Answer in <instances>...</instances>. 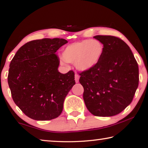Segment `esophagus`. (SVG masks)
Returning <instances> with one entry per match:
<instances>
[{
    "instance_id": "obj_1",
    "label": "esophagus",
    "mask_w": 148,
    "mask_h": 148,
    "mask_svg": "<svg viewBox=\"0 0 148 148\" xmlns=\"http://www.w3.org/2000/svg\"><path fill=\"white\" fill-rule=\"evenodd\" d=\"M79 79V75H77V74H75V81H76V82H78Z\"/></svg>"
}]
</instances>
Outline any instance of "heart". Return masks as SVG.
I'll return each instance as SVG.
<instances>
[{
  "instance_id": "heart-1",
  "label": "heart",
  "mask_w": 148,
  "mask_h": 148,
  "mask_svg": "<svg viewBox=\"0 0 148 148\" xmlns=\"http://www.w3.org/2000/svg\"><path fill=\"white\" fill-rule=\"evenodd\" d=\"M104 52V46L97 40H84L67 46L62 51V62L74 63L81 72L88 71L99 63Z\"/></svg>"
}]
</instances>
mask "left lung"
<instances>
[{
  "label": "left lung",
  "mask_w": 148,
  "mask_h": 148,
  "mask_svg": "<svg viewBox=\"0 0 148 148\" xmlns=\"http://www.w3.org/2000/svg\"><path fill=\"white\" fill-rule=\"evenodd\" d=\"M103 44L99 63L79 75L87 110L95 116L119 114L131 103L138 86V66L128 45L113 36L97 35Z\"/></svg>",
  "instance_id": "1"
}]
</instances>
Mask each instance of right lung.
Returning a JSON list of instances; mask_svg holds the SVG:
<instances>
[{"instance_id": "right-lung-1", "label": "right lung", "mask_w": 148, "mask_h": 148, "mask_svg": "<svg viewBox=\"0 0 148 148\" xmlns=\"http://www.w3.org/2000/svg\"><path fill=\"white\" fill-rule=\"evenodd\" d=\"M68 41L43 38L27 42L10 64L8 82L12 99L30 118L46 121L60 116L67 94L76 84L74 72L61 74L56 52Z\"/></svg>"}]
</instances>
